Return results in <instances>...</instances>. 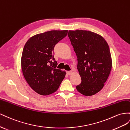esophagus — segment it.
<instances>
[{"instance_id": "esophagus-1", "label": "esophagus", "mask_w": 130, "mask_h": 130, "mask_svg": "<svg viewBox=\"0 0 130 130\" xmlns=\"http://www.w3.org/2000/svg\"><path fill=\"white\" fill-rule=\"evenodd\" d=\"M72 73V71H66V74H67L68 75H71Z\"/></svg>"}]
</instances>
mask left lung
<instances>
[{"label":"left lung","instance_id":"1","mask_svg":"<svg viewBox=\"0 0 130 130\" xmlns=\"http://www.w3.org/2000/svg\"><path fill=\"white\" fill-rule=\"evenodd\" d=\"M68 36L77 57L81 77L78 91L85 96L98 93L104 86L112 66L108 43L103 37L87 30H69Z\"/></svg>","mask_w":130,"mask_h":130}]
</instances>
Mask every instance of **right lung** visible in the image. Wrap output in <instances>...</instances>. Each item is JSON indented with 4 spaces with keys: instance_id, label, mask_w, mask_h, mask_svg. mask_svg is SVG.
<instances>
[{
    "instance_id": "1",
    "label": "right lung",
    "mask_w": 130,
    "mask_h": 130,
    "mask_svg": "<svg viewBox=\"0 0 130 130\" xmlns=\"http://www.w3.org/2000/svg\"><path fill=\"white\" fill-rule=\"evenodd\" d=\"M68 30H51L32 36L22 52L21 67L26 81L32 90L41 95L56 91L66 75L57 69L53 51L67 35Z\"/></svg>"
}]
</instances>
